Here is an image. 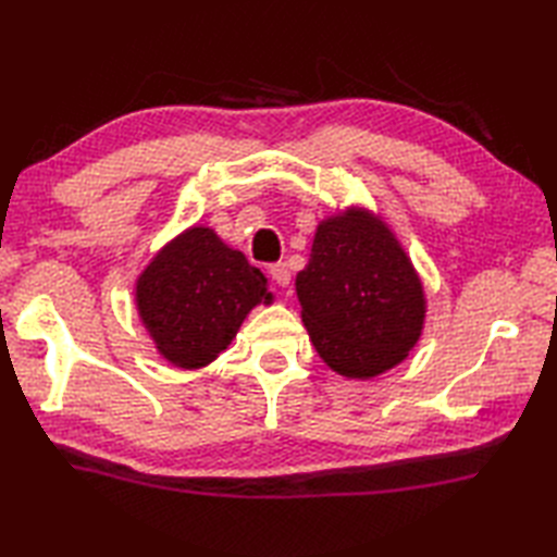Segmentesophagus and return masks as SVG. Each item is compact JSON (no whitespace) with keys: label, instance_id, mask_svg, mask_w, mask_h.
Listing matches in <instances>:
<instances>
[{"label":"esophagus","instance_id":"esophagus-1","mask_svg":"<svg viewBox=\"0 0 557 557\" xmlns=\"http://www.w3.org/2000/svg\"><path fill=\"white\" fill-rule=\"evenodd\" d=\"M270 277L275 280V285H277V287H282V289H287V287H289V280H292V275H289V268H287L285 263H275V265H270Z\"/></svg>","mask_w":557,"mask_h":557}]
</instances>
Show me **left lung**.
I'll list each match as a JSON object with an SVG mask.
<instances>
[{"label": "left lung", "mask_w": 557, "mask_h": 557, "mask_svg": "<svg viewBox=\"0 0 557 557\" xmlns=\"http://www.w3.org/2000/svg\"><path fill=\"white\" fill-rule=\"evenodd\" d=\"M294 287L318 357L354 381L395 369L423 335L421 275L381 212L363 206L318 222Z\"/></svg>", "instance_id": "obj_1"}]
</instances>
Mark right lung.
Returning a JSON list of instances; mask_svg holds the SVG:
<instances>
[{
    "label": "right lung",
    "mask_w": 557,
    "mask_h": 557,
    "mask_svg": "<svg viewBox=\"0 0 557 557\" xmlns=\"http://www.w3.org/2000/svg\"><path fill=\"white\" fill-rule=\"evenodd\" d=\"M134 301L158 354L176 369H206L246 315L272 304L268 277L206 224H191L140 270Z\"/></svg>",
    "instance_id": "add662e5"
}]
</instances>
